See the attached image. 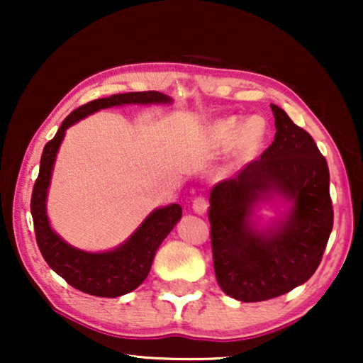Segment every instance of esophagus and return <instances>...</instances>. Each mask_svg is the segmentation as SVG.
Returning a JSON list of instances; mask_svg holds the SVG:
<instances>
[{
  "instance_id": "34e87169",
  "label": "esophagus",
  "mask_w": 363,
  "mask_h": 363,
  "mask_svg": "<svg viewBox=\"0 0 363 363\" xmlns=\"http://www.w3.org/2000/svg\"><path fill=\"white\" fill-rule=\"evenodd\" d=\"M208 210V200L203 196H198L193 200V211L196 213V215H205Z\"/></svg>"
}]
</instances>
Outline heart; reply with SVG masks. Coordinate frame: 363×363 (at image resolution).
Instances as JSON below:
<instances>
[{
	"mask_svg": "<svg viewBox=\"0 0 363 363\" xmlns=\"http://www.w3.org/2000/svg\"><path fill=\"white\" fill-rule=\"evenodd\" d=\"M267 137V122L261 116H250L245 121L230 116L215 121L205 128V145L213 150L233 147L236 160H251L261 150Z\"/></svg>",
	"mask_w": 363,
	"mask_h": 363,
	"instance_id": "heart-1",
	"label": "heart"
}]
</instances>
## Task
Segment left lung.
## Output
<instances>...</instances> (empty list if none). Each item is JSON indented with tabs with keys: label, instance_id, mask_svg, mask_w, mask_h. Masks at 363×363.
Instances as JSON below:
<instances>
[{
	"label": "left lung",
	"instance_id": "1",
	"mask_svg": "<svg viewBox=\"0 0 363 363\" xmlns=\"http://www.w3.org/2000/svg\"><path fill=\"white\" fill-rule=\"evenodd\" d=\"M271 111L274 142L210 193L216 281L225 294L241 302L272 299L309 281L334 225L325 158L281 107L271 104ZM272 199H281L286 211L259 227L255 210Z\"/></svg>",
	"mask_w": 363,
	"mask_h": 363
}]
</instances>
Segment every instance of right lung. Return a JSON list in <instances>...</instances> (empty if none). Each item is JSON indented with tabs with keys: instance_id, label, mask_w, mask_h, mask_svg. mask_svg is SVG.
<instances>
[{
	"instance_id": "1",
	"label": "right lung",
	"mask_w": 363,
	"mask_h": 363,
	"mask_svg": "<svg viewBox=\"0 0 363 363\" xmlns=\"http://www.w3.org/2000/svg\"><path fill=\"white\" fill-rule=\"evenodd\" d=\"M172 97L162 92H125L96 99L84 104L64 118L52 140L44 145L39 165V175L31 196V215L39 251L49 267L67 284L86 294L97 297H118L137 289L150 272L158 246L165 240L182 218V206L172 203L155 208L140 226L122 245L108 251L91 252L74 247L52 230L48 218V190L51 185L54 162L66 130L94 112L121 106H153L172 104Z\"/></svg>"
}]
</instances>
